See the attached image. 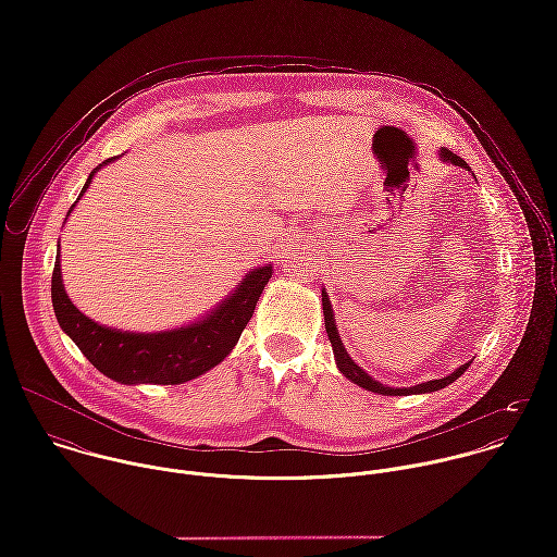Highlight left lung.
Segmentation results:
<instances>
[{"label": "left lung", "mask_w": 557, "mask_h": 557, "mask_svg": "<svg viewBox=\"0 0 557 557\" xmlns=\"http://www.w3.org/2000/svg\"><path fill=\"white\" fill-rule=\"evenodd\" d=\"M438 158L443 163H449V165H456V168H465L469 172V165L462 161L460 156H456L454 151L441 147L438 149ZM322 306H324V320H326V333H329V339L333 344V355H335V363L339 368V372L350 379L352 383H357L359 387L368 389V392H374V394H383V396H408V394H428V392H436L449 383H454L467 368L469 363H462L460 368H456L451 374L443 376V379H434V381H425V383H419V385H412V387H389V385H383L381 381L372 379L359 363H355V359L348 355L346 346L342 344L339 339V331H337V324H335V312H333V304L329 299V293L326 288H322Z\"/></svg>", "instance_id": "8db88e82"}]
</instances>
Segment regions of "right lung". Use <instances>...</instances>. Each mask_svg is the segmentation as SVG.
Returning <instances> with one entry per match:
<instances>
[{
    "mask_svg": "<svg viewBox=\"0 0 557 557\" xmlns=\"http://www.w3.org/2000/svg\"><path fill=\"white\" fill-rule=\"evenodd\" d=\"M114 161L116 158H108L106 163L92 170L76 202L88 191L95 174ZM271 275V264L251 269L222 301L215 304V308L187 326L158 333H129L97 324L70 301L63 288L61 260L57 253L52 271V308L61 331L106 376L125 385H178L209 372L233 350L253 317L256 304Z\"/></svg>",
    "mask_w": 557,
    "mask_h": 557,
    "instance_id": "add662e5",
    "label": "right lung"
}]
</instances>
